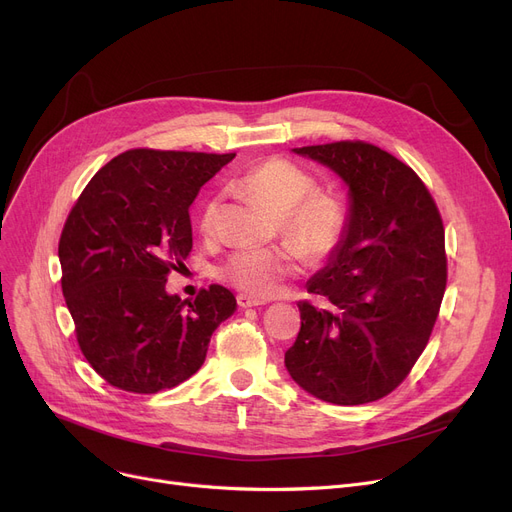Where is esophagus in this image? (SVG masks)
Here are the masks:
<instances>
[{
  "label": "esophagus",
  "instance_id": "obj_1",
  "mask_svg": "<svg viewBox=\"0 0 512 512\" xmlns=\"http://www.w3.org/2000/svg\"><path fill=\"white\" fill-rule=\"evenodd\" d=\"M236 303H238V307H242V309L265 305V301H263V299H257V297H253V294H238V297H236Z\"/></svg>",
  "mask_w": 512,
  "mask_h": 512
}]
</instances>
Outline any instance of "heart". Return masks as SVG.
I'll list each match as a JSON object with an SVG mask.
<instances>
[{
    "instance_id": "1",
    "label": "heart",
    "mask_w": 512,
    "mask_h": 512,
    "mask_svg": "<svg viewBox=\"0 0 512 512\" xmlns=\"http://www.w3.org/2000/svg\"><path fill=\"white\" fill-rule=\"evenodd\" d=\"M240 184L276 215H282L286 236L309 255H324L336 245L344 226L342 205L330 195H311L315 180L299 166L286 159H267L242 176ZM215 211L218 199H209L199 218L201 232H211ZM294 270L297 261L284 249L245 247L230 253L218 274L242 292L267 297Z\"/></svg>"
}]
</instances>
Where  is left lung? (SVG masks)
<instances>
[{
    "instance_id": "1",
    "label": "left lung",
    "mask_w": 512,
    "mask_h": 512,
    "mask_svg": "<svg viewBox=\"0 0 512 512\" xmlns=\"http://www.w3.org/2000/svg\"><path fill=\"white\" fill-rule=\"evenodd\" d=\"M348 188L328 263L307 282L326 307L299 303L290 378L332 405H365L407 378L434 330L446 288L444 226L421 178L388 151L340 141L292 149Z\"/></svg>"
}]
</instances>
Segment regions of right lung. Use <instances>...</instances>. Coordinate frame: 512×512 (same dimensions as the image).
I'll list each match as a JSON object with an SVG mask.
<instances>
[{
    "label": "right lung",
    "instance_id": "right-lung-1",
    "mask_svg": "<svg viewBox=\"0 0 512 512\" xmlns=\"http://www.w3.org/2000/svg\"><path fill=\"white\" fill-rule=\"evenodd\" d=\"M234 155L130 149L72 207L58 247L62 290L80 351L107 384L137 394L182 384L236 311L220 284L184 303L166 290L193 249L188 207Z\"/></svg>",
    "mask_w": 512,
    "mask_h": 512
}]
</instances>
